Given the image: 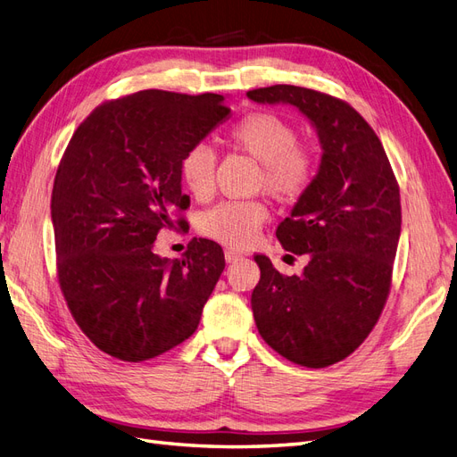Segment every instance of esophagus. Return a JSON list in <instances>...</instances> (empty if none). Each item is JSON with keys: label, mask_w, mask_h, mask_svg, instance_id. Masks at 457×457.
<instances>
[{"label": "esophagus", "mask_w": 457, "mask_h": 457, "mask_svg": "<svg viewBox=\"0 0 457 457\" xmlns=\"http://www.w3.org/2000/svg\"><path fill=\"white\" fill-rule=\"evenodd\" d=\"M225 259H227V262H234V261L242 259V253L234 252V250H227V252H225Z\"/></svg>", "instance_id": "obj_1"}]
</instances>
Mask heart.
I'll use <instances>...</instances> for the list:
<instances>
[{"mask_svg":"<svg viewBox=\"0 0 457 457\" xmlns=\"http://www.w3.org/2000/svg\"><path fill=\"white\" fill-rule=\"evenodd\" d=\"M230 146L244 150L261 163L257 185L282 202H295L314 181V158L299 145L297 129L278 114L250 112L228 129ZM217 156L207 145L188 146L179 160V177L190 195H212ZM269 217L267 205L259 200L223 202L205 212L200 230L207 238L237 247L250 245Z\"/></svg>","mask_w":457,"mask_h":457,"instance_id":"b5f03b06","label":"heart"}]
</instances>
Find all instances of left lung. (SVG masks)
Returning a JSON list of instances; mask_svg holds the SVG:
<instances>
[{"instance_id": "1", "label": "left lung", "mask_w": 457, "mask_h": 457, "mask_svg": "<svg viewBox=\"0 0 457 457\" xmlns=\"http://www.w3.org/2000/svg\"><path fill=\"white\" fill-rule=\"evenodd\" d=\"M255 103L299 108L322 145L311 188L276 228L284 250L309 253L301 274L284 276L255 255L252 294L261 337L289 362L326 368L361 347L391 292L400 238V192L379 137L336 96L297 86L247 91Z\"/></svg>"}]
</instances>
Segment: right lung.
I'll return each instance as SVG.
<instances>
[{"instance_id": "right-lung-1", "label": "right lung", "mask_w": 457, "mask_h": 457, "mask_svg": "<svg viewBox=\"0 0 457 457\" xmlns=\"http://www.w3.org/2000/svg\"><path fill=\"white\" fill-rule=\"evenodd\" d=\"M230 112L225 96L146 89L106 101L79 123L51 196L57 276L76 324L123 362L168 353L195 334L225 269L213 240L192 238L181 259L154 240L181 215L179 160Z\"/></svg>"}]
</instances>
